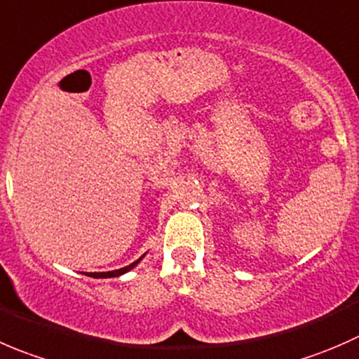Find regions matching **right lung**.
Listing matches in <instances>:
<instances>
[{
  "label": "right lung",
  "mask_w": 359,
  "mask_h": 359,
  "mask_svg": "<svg viewBox=\"0 0 359 359\" xmlns=\"http://www.w3.org/2000/svg\"><path fill=\"white\" fill-rule=\"evenodd\" d=\"M143 257H144V255H143ZM143 257H141V258H143ZM141 258H140V260L133 262V264H130V265H127V267L118 269V271H111V272H90V278H116V276H122V274H126V272H129L130 269L136 267V265L141 262Z\"/></svg>",
  "instance_id": "obj_1"
}]
</instances>
